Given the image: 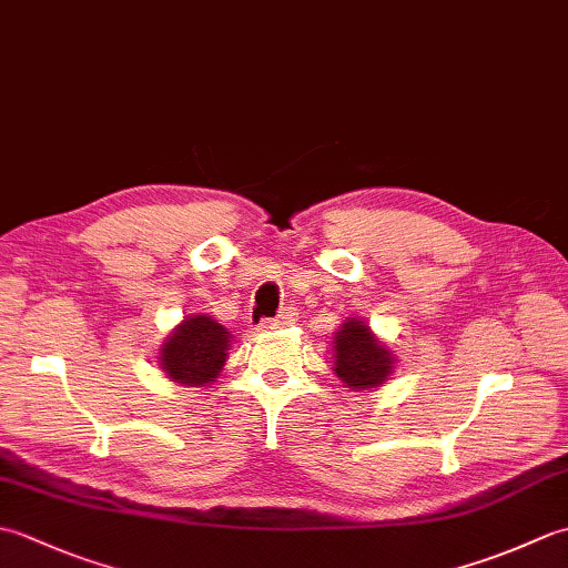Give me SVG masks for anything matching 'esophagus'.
<instances>
[{
  "mask_svg": "<svg viewBox=\"0 0 568 568\" xmlns=\"http://www.w3.org/2000/svg\"><path fill=\"white\" fill-rule=\"evenodd\" d=\"M291 324H295V312L293 310H285L277 317L265 322V329H285V327H291Z\"/></svg>",
  "mask_w": 568,
  "mask_h": 568,
  "instance_id": "34e87169",
  "label": "esophagus"
}]
</instances>
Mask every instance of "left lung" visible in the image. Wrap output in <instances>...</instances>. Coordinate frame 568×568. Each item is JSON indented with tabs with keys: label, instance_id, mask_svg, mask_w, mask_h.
<instances>
[{
	"label": "left lung",
	"instance_id": "left-lung-1",
	"mask_svg": "<svg viewBox=\"0 0 568 568\" xmlns=\"http://www.w3.org/2000/svg\"><path fill=\"white\" fill-rule=\"evenodd\" d=\"M334 371L348 388H378L393 373L390 352L378 344L376 336L358 320H348L342 324L334 339Z\"/></svg>",
	"mask_w": 568,
	"mask_h": 568
}]
</instances>
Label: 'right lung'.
<instances>
[{"label": "right lung", "instance_id": "1", "mask_svg": "<svg viewBox=\"0 0 568 568\" xmlns=\"http://www.w3.org/2000/svg\"><path fill=\"white\" fill-rule=\"evenodd\" d=\"M229 332L204 315H192L161 348V368L183 385H204L220 376L226 361Z\"/></svg>", "mask_w": 568, "mask_h": 568}]
</instances>
